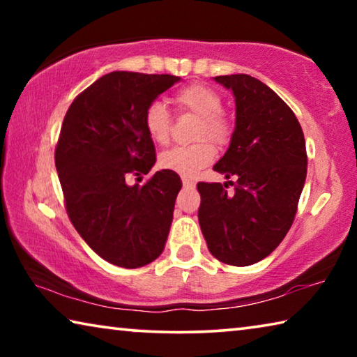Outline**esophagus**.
<instances>
[{
  "label": "esophagus",
  "instance_id": "1",
  "mask_svg": "<svg viewBox=\"0 0 357 357\" xmlns=\"http://www.w3.org/2000/svg\"><path fill=\"white\" fill-rule=\"evenodd\" d=\"M183 185L184 187H193V185H195V183H193V181L189 179V178H183Z\"/></svg>",
  "mask_w": 357,
  "mask_h": 357
}]
</instances>
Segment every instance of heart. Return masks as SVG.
<instances>
[{"label":"heart","mask_w":357,"mask_h":357,"mask_svg":"<svg viewBox=\"0 0 357 357\" xmlns=\"http://www.w3.org/2000/svg\"><path fill=\"white\" fill-rule=\"evenodd\" d=\"M174 105L179 112H187L200 118L197 124L195 140L189 146H174L162 153L159 167L162 170L173 172L181 176H193L215 157L213 141L219 146H225L233 135V123L223 113L222 96L214 88L202 83H193L173 96ZM143 124L148 137L155 144L164 146L172 137V114L159 100L151 102L143 114Z\"/></svg>","instance_id":"1"}]
</instances>
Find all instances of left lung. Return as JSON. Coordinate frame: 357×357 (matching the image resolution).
<instances>
[{
  "mask_svg": "<svg viewBox=\"0 0 357 357\" xmlns=\"http://www.w3.org/2000/svg\"><path fill=\"white\" fill-rule=\"evenodd\" d=\"M215 82L234 94L236 128L214 170L236 183L197 184L198 222L219 261L249 266L274 252L293 225L307 174L305 140L291 108L268 84L247 74Z\"/></svg>",
  "mask_w": 357,
  "mask_h": 357,
  "instance_id": "8db88e82",
  "label": "left lung"
}]
</instances>
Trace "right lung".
<instances>
[{"mask_svg":"<svg viewBox=\"0 0 357 357\" xmlns=\"http://www.w3.org/2000/svg\"><path fill=\"white\" fill-rule=\"evenodd\" d=\"M167 74L114 70L77 96L66 113L55 165L68 215L78 234L105 261L142 268L160 255L170 231L181 179L155 172L143 114L157 96L179 82Z\"/></svg>","mask_w":357,"mask_h":357,"instance_id":"add662e5","label":"right lung"}]
</instances>
